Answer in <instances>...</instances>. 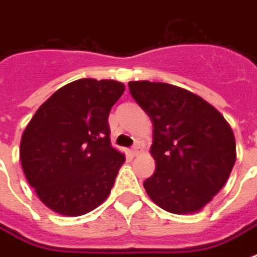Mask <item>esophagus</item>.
Returning <instances> with one entry per match:
<instances>
[{"instance_id":"obj_1","label":"esophagus","mask_w":257,"mask_h":257,"mask_svg":"<svg viewBox=\"0 0 257 257\" xmlns=\"http://www.w3.org/2000/svg\"><path fill=\"white\" fill-rule=\"evenodd\" d=\"M140 151H141V147H140V144H136V145H133V147H132V149H131V152H132V155H133V156H137V155H139V153H140Z\"/></svg>"}]
</instances>
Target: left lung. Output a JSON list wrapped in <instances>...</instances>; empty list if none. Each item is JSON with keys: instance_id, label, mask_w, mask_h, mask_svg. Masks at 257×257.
Here are the masks:
<instances>
[{"instance_id": "obj_1", "label": "left lung", "mask_w": 257, "mask_h": 257, "mask_svg": "<svg viewBox=\"0 0 257 257\" xmlns=\"http://www.w3.org/2000/svg\"><path fill=\"white\" fill-rule=\"evenodd\" d=\"M131 94L152 121L156 171L144 181L152 201L176 215L203 209L224 187L236 143L221 113L187 89L131 81Z\"/></svg>"}]
</instances>
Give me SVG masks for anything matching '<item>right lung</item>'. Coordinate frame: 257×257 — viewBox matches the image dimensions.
<instances>
[{
	"mask_svg": "<svg viewBox=\"0 0 257 257\" xmlns=\"http://www.w3.org/2000/svg\"><path fill=\"white\" fill-rule=\"evenodd\" d=\"M125 86L81 78L60 88L34 113L20 145L28 183L42 203L81 216L104 203L125 156L110 144L108 117Z\"/></svg>",
	"mask_w": 257,
	"mask_h": 257,
	"instance_id": "right-lung-1",
	"label": "right lung"
}]
</instances>
